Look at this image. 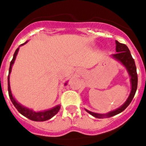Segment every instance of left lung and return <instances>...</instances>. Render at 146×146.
Here are the masks:
<instances>
[{
    "label": "left lung",
    "instance_id": "left-lung-1",
    "mask_svg": "<svg viewBox=\"0 0 146 146\" xmlns=\"http://www.w3.org/2000/svg\"><path fill=\"white\" fill-rule=\"evenodd\" d=\"M116 51L117 52L116 54H113L112 56L119 61L121 64L127 68L128 72H129V75L131 77V84H132V90H131V93L129 94V98L126 101V102L123 104L120 108L117 109V110L111 111L109 113H106V114H100V113H96L93 112L89 111L86 110L90 114H91L93 117H96V118H103L104 117H111L115 116V115L118 114V113H121L123 111L126 109L127 107L129 105L131 101H132L133 98H134L135 94L137 90V70H136V66L135 63L134 59L132 57L130 51H129V48H127L125 44L120 43L118 41H116Z\"/></svg>",
    "mask_w": 146,
    "mask_h": 146
}]
</instances>
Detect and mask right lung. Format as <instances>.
Listing matches in <instances>:
<instances>
[{
  "label": "right lung",
  "instance_id": "right-lung-1",
  "mask_svg": "<svg viewBox=\"0 0 146 146\" xmlns=\"http://www.w3.org/2000/svg\"><path fill=\"white\" fill-rule=\"evenodd\" d=\"M26 42H25L24 44H25ZM24 44H21V45H23ZM19 48L16 50L15 53L14 54V57H13V59L11 60L10 63V67H9V76H8V90H9V98H10L12 104H14V106H15L16 109L18 110V111L21 114H22L23 116H25V117L28 118L29 119L33 120V121H46V120L50 119V118L54 116V115L56 114L58 112L60 109V107L61 106H57L54 107L53 109H50V110L45 111H41V112H35L33 111L32 110H29V109H26L25 107H23L22 106L20 105L19 103H17L16 101V100L14 99V97L12 96L11 92L10 89V82H9V74H10L11 72V68L12 65L14 63V61L16 59V56H17V53L19 51Z\"/></svg>",
  "mask_w": 146,
  "mask_h": 146
}]
</instances>
